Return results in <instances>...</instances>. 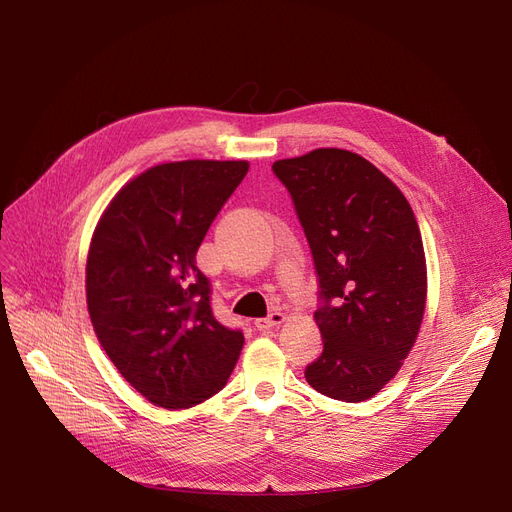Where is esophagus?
Segmentation results:
<instances>
[{
    "label": "esophagus",
    "instance_id": "esophagus-1",
    "mask_svg": "<svg viewBox=\"0 0 512 512\" xmlns=\"http://www.w3.org/2000/svg\"><path fill=\"white\" fill-rule=\"evenodd\" d=\"M284 313L282 311H272L267 317H261V319H255V328L257 330H270V328H276L280 326L284 321Z\"/></svg>",
    "mask_w": 512,
    "mask_h": 512
}]
</instances>
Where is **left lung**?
Returning a JSON list of instances; mask_svg holds the SVG:
<instances>
[{
    "label": "left lung",
    "instance_id": "obj_1",
    "mask_svg": "<svg viewBox=\"0 0 512 512\" xmlns=\"http://www.w3.org/2000/svg\"><path fill=\"white\" fill-rule=\"evenodd\" d=\"M272 170L292 197L319 282L324 351L305 378L334 400H367L394 378L423 319L415 213L390 178L351 151L315 149Z\"/></svg>",
    "mask_w": 512,
    "mask_h": 512
}]
</instances>
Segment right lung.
<instances>
[{"label": "right lung", "instance_id": "right-lung-1", "mask_svg": "<svg viewBox=\"0 0 512 512\" xmlns=\"http://www.w3.org/2000/svg\"><path fill=\"white\" fill-rule=\"evenodd\" d=\"M247 161L149 168L103 211L87 257V307L122 378L149 402L188 409L218 394L245 344L211 311L197 249L247 176Z\"/></svg>", "mask_w": 512, "mask_h": 512}]
</instances>
